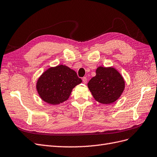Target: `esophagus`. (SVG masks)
<instances>
[{
  "instance_id": "34e87169",
  "label": "esophagus",
  "mask_w": 157,
  "mask_h": 157,
  "mask_svg": "<svg viewBox=\"0 0 157 157\" xmlns=\"http://www.w3.org/2000/svg\"><path fill=\"white\" fill-rule=\"evenodd\" d=\"M82 80H83V83H86L87 82V79L86 77H83V79H82Z\"/></svg>"
}]
</instances>
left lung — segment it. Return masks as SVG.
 Here are the masks:
<instances>
[{"label":"left lung","instance_id":"left-lung-1","mask_svg":"<svg viewBox=\"0 0 157 157\" xmlns=\"http://www.w3.org/2000/svg\"><path fill=\"white\" fill-rule=\"evenodd\" d=\"M87 86L97 101L102 104H110L122 95L125 82L114 68L100 66L96 70V75L90 79Z\"/></svg>","mask_w":157,"mask_h":157}]
</instances>
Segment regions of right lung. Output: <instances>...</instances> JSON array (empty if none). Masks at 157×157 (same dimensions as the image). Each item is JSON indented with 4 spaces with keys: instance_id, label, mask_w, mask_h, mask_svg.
<instances>
[{
    "instance_id": "right-lung-1",
    "label": "right lung",
    "mask_w": 157,
    "mask_h": 157,
    "mask_svg": "<svg viewBox=\"0 0 157 157\" xmlns=\"http://www.w3.org/2000/svg\"><path fill=\"white\" fill-rule=\"evenodd\" d=\"M82 82L74 70L66 66L59 65L48 68L40 76L37 90L44 102L58 105L68 99L73 88Z\"/></svg>"
}]
</instances>
